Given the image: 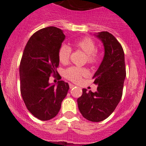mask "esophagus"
<instances>
[{
  "label": "esophagus",
  "instance_id": "esophagus-1",
  "mask_svg": "<svg viewBox=\"0 0 146 146\" xmlns=\"http://www.w3.org/2000/svg\"><path fill=\"white\" fill-rule=\"evenodd\" d=\"M74 87H75V85H74V84H69V88H70V89L74 88Z\"/></svg>",
  "mask_w": 146,
  "mask_h": 146
}]
</instances>
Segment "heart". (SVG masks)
Returning a JSON list of instances; mask_svg holds the SVG:
<instances>
[{
  "mask_svg": "<svg viewBox=\"0 0 146 146\" xmlns=\"http://www.w3.org/2000/svg\"><path fill=\"white\" fill-rule=\"evenodd\" d=\"M76 48L83 51L86 54L87 63L90 64L96 63L98 60L99 54L96 50V44L89 37H85L74 44ZM72 48L69 46L63 44L60 46L58 51V56L61 63L67 64L69 61ZM88 72L84 68L72 66L64 71V77L69 80L74 82H78L81 80L82 77L87 75Z\"/></svg>",
  "mask_w": 146,
  "mask_h": 146,
  "instance_id": "1",
  "label": "heart"
}]
</instances>
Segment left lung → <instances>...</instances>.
Here are the masks:
<instances>
[{"instance_id":"8db88e82","label":"left lung","mask_w":146,"mask_h":146,"mask_svg":"<svg viewBox=\"0 0 146 146\" xmlns=\"http://www.w3.org/2000/svg\"><path fill=\"white\" fill-rule=\"evenodd\" d=\"M95 35L105 48L103 59L93 76L98 90L92 92L82 89V95L77 99V104L84 118L100 122L110 115L121 100L126 71L124 51L115 37L108 31Z\"/></svg>"}]
</instances>
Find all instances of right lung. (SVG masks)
Here are the masks:
<instances>
[{
	"label": "right lung",
	"mask_w": 146,
	"mask_h": 146,
	"mask_svg": "<svg viewBox=\"0 0 146 146\" xmlns=\"http://www.w3.org/2000/svg\"><path fill=\"white\" fill-rule=\"evenodd\" d=\"M65 39L63 31L50 26L38 31L28 41L20 63L21 93L29 112L38 120H48L59 112L67 95V82L50 84L59 64L58 51Z\"/></svg>",
	"instance_id": "right-lung-1"
}]
</instances>
